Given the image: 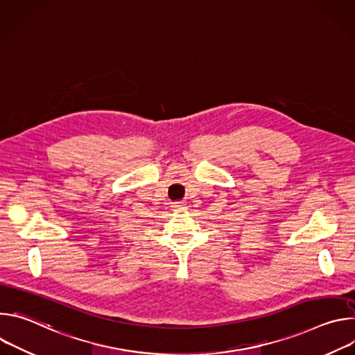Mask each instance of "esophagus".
Segmentation results:
<instances>
[{
    "mask_svg": "<svg viewBox=\"0 0 355 355\" xmlns=\"http://www.w3.org/2000/svg\"><path fill=\"white\" fill-rule=\"evenodd\" d=\"M173 208L174 211H181V209H185V204H174Z\"/></svg>",
    "mask_w": 355,
    "mask_h": 355,
    "instance_id": "obj_1",
    "label": "esophagus"
}]
</instances>
